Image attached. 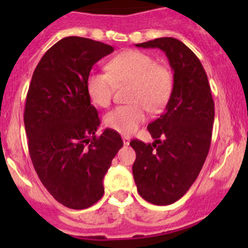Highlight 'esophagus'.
I'll use <instances>...</instances> for the list:
<instances>
[{"instance_id":"esophagus-1","label":"esophagus","mask_w":248,"mask_h":248,"mask_svg":"<svg viewBox=\"0 0 248 248\" xmlns=\"http://www.w3.org/2000/svg\"><path fill=\"white\" fill-rule=\"evenodd\" d=\"M122 140H124V145H129V141H131L129 137H122Z\"/></svg>"}]
</instances>
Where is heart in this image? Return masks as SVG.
I'll use <instances>...</instances> for the list:
<instances>
[{"label":"heart","mask_w":248,"mask_h":248,"mask_svg":"<svg viewBox=\"0 0 248 248\" xmlns=\"http://www.w3.org/2000/svg\"><path fill=\"white\" fill-rule=\"evenodd\" d=\"M108 73L92 72L86 79L90 99L98 107H108L115 87L129 85L127 106L110 110L104 117L108 128L121 134L136 131L149 111H161L168 103L174 87V76L169 67L156 63L149 54L127 50L107 64Z\"/></svg>","instance_id":"b5f03b06"}]
</instances>
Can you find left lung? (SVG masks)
Wrapping results in <instances>:
<instances>
[{
	"label": "left lung",
	"instance_id": "8db88e82",
	"mask_svg": "<svg viewBox=\"0 0 248 248\" xmlns=\"http://www.w3.org/2000/svg\"><path fill=\"white\" fill-rule=\"evenodd\" d=\"M136 46L163 50L174 72L164 112L147 126L155 142H129L137 155L132 170L139 194L151 204L169 205L188 191L204 166L215 103L202 62L182 42L163 37Z\"/></svg>",
	"mask_w": 248,
	"mask_h": 248
}]
</instances>
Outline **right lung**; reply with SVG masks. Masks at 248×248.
Here are the masks:
<instances>
[{
    "mask_svg": "<svg viewBox=\"0 0 248 248\" xmlns=\"http://www.w3.org/2000/svg\"><path fill=\"white\" fill-rule=\"evenodd\" d=\"M112 46L82 37H66L42 57L25 104V131L34 170L64 206L82 210L103 197V179L124 146L116 131L97 136L101 120L91 104L86 79Z\"/></svg>",
    "mask_w": 248,
    "mask_h": 248,
    "instance_id": "right-lung-1",
    "label": "right lung"
}]
</instances>
